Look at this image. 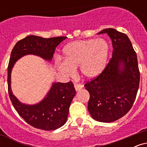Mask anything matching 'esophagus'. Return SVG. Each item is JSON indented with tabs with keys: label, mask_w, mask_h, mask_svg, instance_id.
<instances>
[{
	"label": "esophagus",
	"mask_w": 147,
	"mask_h": 147,
	"mask_svg": "<svg viewBox=\"0 0 147 147\" xmlns=\"http://www.w3.org/2000/svg\"><path fill=\"white\" fill-rule=\"evenodd\" d=\"M75 88L76 91H79V90H80L82 88H83V86L81 85V84H75Z\"/></svg>",
	"instance_id": "obj_1"
}]
</instances>
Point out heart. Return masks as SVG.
<instances>
[{"label": "heart", "instance_id": "obj_1", "mask_svg": "<svg viewBox=\"0 0 147 147\" xmlns=\"http://www.w3.org/2000/svg\"><path fill=\"white\" fill-rule=\"evenodd\" d=\"M64 61H57V68L68 76L75 73L79 66L84 77L93 79L98 76L106 63L109 47L102 38L79 40L69 43L63 48Z\"/></svg>", "mask_w": 147, "mask_h": 147}]
</instances>
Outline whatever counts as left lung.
<instances>
[{"mask_svg":"<svg viewBox=\"0 0 147 147\" xmlns=\"http://www.w3.org/2000/svg\"><path fill=\"white\" fill-rule=\"evenodd\" d=\"M110 36L113 56L99 76L86 83L90 94L88 110L101 122H112L127 113L136 99L140 84L136 52L125 34L113 28L99 32Z\"/></svg>","mask_w":147,"mask_h":147,"instance_id":"obj_1","label":"left lung"}]
</instances>
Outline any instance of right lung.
<instances>
[{
  "instance_id": "1",
  "label": "right lung",
  "mask_w": 147,
  "mask_h": 147,
  "mask_svg": "<svg viewBox=\"0 0 147 147\" xmlns=\"http://www.w3.org/2000/svg\"><path fill=\"white\" fill-rule=\"evenodd\" d=\"M66 36L45 38L30 35L18 41L12 49L7 68V84L9 98L18 113L33 127L52 131L65 124L68 118L69 108L76 90L72 82H55L39 103L28 105L20 102L13 95L11 89V73L16 61L28 55L38 56L43 59L52 60L55 49Z\"/></svg>"
}]
</instances>
